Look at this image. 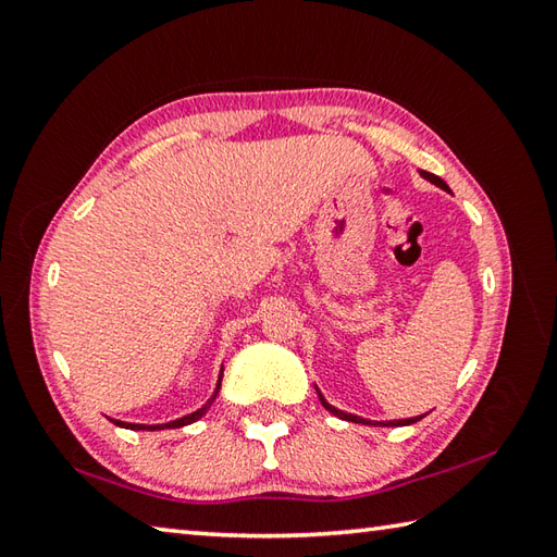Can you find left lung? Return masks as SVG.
I'll use <instances>...</instances> for the list:
<instances>
[{
    "label": "left lung",
    "instance_id": "1",
    "mask_svg": "<svg viewBox=\"0 0 557 557\" xmlns=\"http://www.w3.org/2000/svg\"><path fill=\"white\" fill-rule=\"evenodd\" d=\"M425 182H431V184H435L437 188H443V191H447V194H453L449 191V186L441 180V176H435V174H431V172H419ZM318 389V387H315ZM318 399H321V405L330 411V413H335L337 419H345V421H354V423H366V425H409V423H417L419 419H423V417H413V419H399V421H369V419H361V417H357V413H347V411H342V409H337V407H333L330 405V401L321 395V389H318Z\"/></svg>",
    "mask_w": 557,
    "mask_h": 557
}]
</instances>
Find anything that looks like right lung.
Returning <instances> with one entry per match:
<instances>
[{"label": "right lung", "mask_w": 557, "mask_h": 557, "mask_svg": "<svg viewBox=\"0 0 557 557\" xmlns=\"http://www.w3.org/2000/svg\"><path fill=\"white\" fill-rule=\"evenodd\" d=\"M220 383H222V371H220V377H218L215 393L210 395V399L206 401V405L200 407V409H196V411H191V413H186V417H182V419H174V421H170V423H152V425H148V423H126V421H116V419H110V421H112V423H116V425H122V429H132V431H164V429H182V425H188V423L198 421L200 417H206V411L210 409V405H212V401H215V397H218V393H220Z\"/></svg>", "instance_id": "right-lung-1"}]
</instances>
